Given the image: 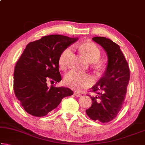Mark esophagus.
<instances>
[{"label": "esophagus", "mask_w": 145, "mask_h": 145, "mask_svg": "<svg viewBox=\"0 0 145 145\" xmlns=\"http://www.w3.org/2000/svg\"><path fill=\"white\" fill-rule=\"evenodd\" d=\"M73 95H74L75 97H80L82 96V95L80 94V93H78V92H77V91L74 92V93H73Z\"/></svg>", "instance_id": "esophagus-1"}]
</instances>
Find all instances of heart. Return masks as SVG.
<instances>
[{"instance_id": "1", "label": "heart", "mask_w": 145, "mask_h": 145, "mask_svg": "<svg viewBox=\"0 0 145 145\" xmlns=\"http://www.w3.org/2000/svg\"><path fill=\"white\" fill-rule=\"evenodd\" d=\"M78 48L84 54L89 62H97L101 56L100 48L92 42H85L78 46ZM72 52V47L65 48L59 57V65L62 69H65L68 65V61ZM65 84L72 89L80 90L90 86L93 83L91 76L84 73H80L75 70H71L65 75L64 78Z\"/></svg>"}]
</instances>
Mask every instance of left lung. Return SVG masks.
<instances>
[{
  "label": "left lung",
  "instance_id": "1",
  "mask_svg": "<svg viewBox=\"0 0 145 145\" xmlns=\"http://www.w3.org/2000/svg\"><path fill=\"white\" fill-rule=\"evenodd\" d=\"M92 40L104 48L108 63L104 76L92 88V91L97 95L90 97L92 105L86 112L94 121L107 123L117 116L123 107L130 80V70L118 44L105 37L97 36Z\"/></svg>",
  "mask_w": 145,
  "mask_h": 145
}]
</instances>
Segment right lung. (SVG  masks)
Segmentation results:
<instances>
[{"label":"right lung","mask_w":145,"mask_h":145,"mask_svg":"<svg viewBox=\"0 0 145 145\" xmlns=\"http://www.w3.org/2000/svg\"><path fill=\"white\" fill-rule=\"evenodd\" d=\"M78 38L54 34L43 36L26 46L14 67L13 87L15 96L27 113L41 117L56 109L61 100L73 94L65 87L47 86L59 82V57Z\"/></svg>","instance_id":"1"}]
</instances>
